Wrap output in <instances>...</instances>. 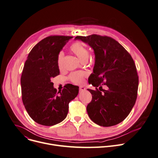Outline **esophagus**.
<instances>
[{"label": "esophagus", "mask_w": 158, "mask_h": 158, "mask_svg": "<svg viewBox=\"0 0 158 158\" xmlns=\"http://www.w3.org/2000/svg\"><path fill=\"white\" fill-rule=\"evenodd\" d=\"M85 88L84 86H80L79 87V92H82L83 91H85Z\"/></svg>", "instance_id": "1"}]
</instances>
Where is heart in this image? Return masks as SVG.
Listing matches in <instances>:
<instances>
[{
  "label": "heart",
  "instance_id": "b5f03b06",
  "mask_svg": "<svg viewBox=\"0 0 158 158\" xmlns=\"http://www.w3.org/2000/svg\"><path fill=\"white\" fill-rule=\"evenodd\" d=\"M70 49L75 55L77 56L81 62L87 61L88 60L89 55V49L83 44H82L81 42H74V44L71 45ZM64 57V53L63 52H60L58 55H57L56 63L59 69H62L63 67ZM85 77H86V74L84 73V72H75V73H71L69 78L73 83L77 85H80L83 83L84 79Z\"/></svg>",
  "mask_w": 158,
  "mask_h": 158
}]
</instances>
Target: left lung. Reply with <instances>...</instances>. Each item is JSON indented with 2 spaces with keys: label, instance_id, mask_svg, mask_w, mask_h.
<instances>
[{
  "label": "left lung",
  "instance_id": "1",
  "mask_svg": "<svg viewBox=\"0 0 158 158\" xmlns=\"http://www.w3.org/2000/svg\"><path fill=\"white\" fill-rule=\"evenodd\" d=\"M75 39L88 44L95 54L93 73L88 79L96 87V90L88 89L92 94L87 106L89 118L103 127L122 122L131 111L137 96L139 77L131 55L110 36L91 35L77 36ZM103 84L108 89L101 90L102 93L97 88Z\"/></svg>",
  "mask_w": 158,
  "mask_h": 158
}]
</instances>
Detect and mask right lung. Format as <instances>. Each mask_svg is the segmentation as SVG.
<instances>
[{
	"label": "right lung",
	"mask_w": 158,
	"mask_h": 158,
	"mask_svg": "<svg viewBox=\"0 0 158 158\" xmlns=\"http://www.w3.org/2000/svg\"><path fill=\"white\" fill-rule=\"evenodd\" d=\"M73 36L52 35L32 48L21 77L22 100L30 117L36 123L52 126L67 117L69 104L79 93V87L68 84L58 93L51 82L59 75L57 55Z\"/></svg>",
	"instance_id": "1"
}]
</instances>
